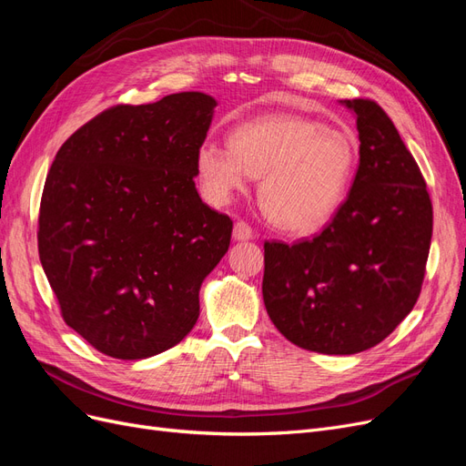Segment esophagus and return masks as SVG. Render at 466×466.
Instances as JSON below:
<instances>
[{
    "label": "esophagus",
    "instance_id": "34e87169",
    "mask_svg": "<svg viewBox=\"0 0 466 466\" xmlns=\"http://www.w3.org/2000/svg\"><path fill=\"white\" fill-rule=\"evenodd\" d=\"M255 237V233H252L250 225L247 221H237L235 228H233V238L235 241H248V238Z\"/></svg>",
    "mask_w": 466,
    "mask_h": 466
}]
</instances>
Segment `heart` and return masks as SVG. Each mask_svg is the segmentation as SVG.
<instances>
[{
    "label": "heart",
    "instance_id": "heart-1",
    "mask_svg": "<svg viewBox=\"0 0 466 466\" xmlns=\"http://www.w3.org/2000/svg\"><path fill=\"white\" fill-rule=\"evenodd\" d=\"M358 161L350 132L298 115H266L238 124L229 146L206 142L196 173L211 204H228L250 177H260L258 202L276 228L309 235L340 208Z\"/></svg>",
    "mask_w": 466,
    "mask_h": 466
}]
</instances>
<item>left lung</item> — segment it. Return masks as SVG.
Returning a JSON list of instances; mask_svg holds the SVG:
<instances>
[{
	"instance_id": "left-lung-1",
	"label": "left lung",
	"mask_w": 466,
	"mask_h": 466,
	"mask_svg": "<svg viewBox=\"0 0 466 466\" xmlns=\"http://www.w3.org/2000/svg\"><path fill=\"white\" fill-rule=\"evenodd\" d=\"M340 103L360 134L354 185L317 237L264 243L262 278L274 327L329 356L377 346L412 311L433 228L426 180L387 112L370 98Z\"/></svg>"
}]
</instances>
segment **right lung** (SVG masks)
Listing matches in <instances>:
<instances>
[{
    "mask_svg": "<svg viewBox=\"0 0 466 466\" xmlns=\"http://www.w3.org/2000/svg\"><path fill=\"white\" fill-rule=\"evenodd\" d=\"M216 98L198 91L116 105L66 139L38 216V255L62 317L110 358L177 346L233 221L202 202L196 153Z\"/></svg>",
    "mask_w": 466,
    "mask_h": 466,
    "instance_id": "add662e5",
    "label": "right lung"
}]
</instances>
